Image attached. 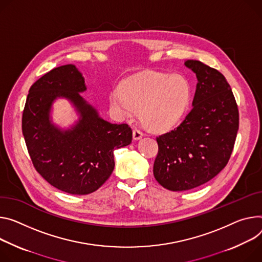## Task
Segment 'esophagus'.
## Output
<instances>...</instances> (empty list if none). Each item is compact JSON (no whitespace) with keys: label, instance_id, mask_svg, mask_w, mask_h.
<instances>
[{"label":"esophagus","instance_id":"1","mask_svg":"<svg viewBox=\"0 0 262 262\" xmlns=\"http://www.w3.org/2000/svg\"><path fill=\"white\" fill-rule=\"evenodd\" d=\"M144 135H143V133H142L140 129H134L133 130V138H134V140H139V139H141L142 137H143Z\"/></svg>","mask_w":262,"mask_h":262}]
</instances>
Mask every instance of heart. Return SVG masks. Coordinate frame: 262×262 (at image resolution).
<instances>
[{
	"instance_id": "obj_1",
	"label": "heart",
	"mask_w": 262,
	"mask_h": 262,
	"mask_svg": "<svg viewBox=\"0 0 262 262\" xmlns=\"http://www.w3.org/2000/svg\"><path fill=\"white\" fill-rule=\"evenodd\" d=\"M191 96V86L180 74L147 72L128 78L110 96L112 108L120 116L141 119L151 130L164 132L177 125Z\"/></svg>"
}]
</instances>
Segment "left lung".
<instances>
[{"mask_svg": "<svg viewBox=\"0 0 262 262\" xmlns=\"http://www.w3.org/2000/svg\"><path fill=\"white\" fill-rule=\"evenodd\" d=\"M185 66L196 75L193 107L174 129L157 137L154 176L171 191L199 187L228 164L239 126L233 92L217 70L199 60Z\"/></svg>", "mask_w": 262, "mask_h": 262, "instance_id": "8db88e82", "label": "left lung"}]
</instances>
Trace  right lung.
Instances as JSON below:
<instances>
[{
    "label": "right lung",
    "mask_w": 262,
    "mask_h": 262,
    "mask_svg": "<svg viewBox=\"0 0 262 262\" xmlns=\"http://www.w3.org/2000/svg\"><path fill=\"white\" fill-rule=\"evenodd\" d=\"M84 78L74 64L51 70L30 88L21 118V130L36 171L63 192L84 195L96 191L111 177L114 150L132 143V128L102 119L80 93ZM66 98L80 114L69 130L50 119L52 103Z\"/></svg>",
    "instance_id": "add662e5"
}]
</instances>
